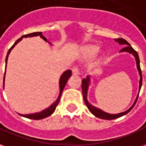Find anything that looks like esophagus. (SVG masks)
Listing matches in <instances>:
<instances>
[{
  "label": "esophagus",
  "instance_id": "obj_1",
  "mask_svg": "<svg viewBox=\"0 0 146 146\" xmlns=\"http://www.w3.org/2000/svg\"><path fill=\"white\" fill-rule=\"evenodd\" d=\"M72 74H74V75H78V74H80L79 70H78V68L77 67H74V68H72Z\"/></svg>",
  "mask_w": 146,
  "mask_h": 146
}]
</instances>
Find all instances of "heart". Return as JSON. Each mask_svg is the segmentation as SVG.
<instances>
[{
    "label": "heart",
    "mask_w": 146,
    "mask_h": 146,
    "mask_svg": "<svg viewBox=\"0 0 146 146\" xmlns=\"http://www.w3.org/2000/svg\"><path fill=\"white\" fill-rule=\"evenodd\" d=\"M98 50H99V48H98L97 46H91L89 49V53L92 54V55H95V54H97Z\"/></svg>",
    "instance_id": "heart-1"
}]
</instances>
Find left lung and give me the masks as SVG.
Masks as SVG:
<instances>
[{"mask_svg":"<svg viewBox=\"0 0 146 146\" xmlns=\"http://www.w3.org/2000/svg\"><path fill=\"white\" fill-rule=\"evenodd\" d=\"M116 42H117L120 45H124V48L121 50L120 52H127V53H129V54H131L135 58L136 61V65H137V69L139 71V76H140V80H139V92H140V89H141V83H142V76H141V68H140V60H139V54L136 52L134 49L131 47V46L130 45L129 43L125 40V39H122V38H119V39H114ZM90 82H91V78H90V75H87L86 78H83L82 79V94H83V99L84 101H85V104L88 107V109L90 112L92 113V114L94 116H96V117L100 118V119H104V120H113V119H116V118L121 117L122 116L127 114V113L131 111V110L132 109L134 106L135 105L136 102H137V100H138V97H139V94L136 97L135 100L134 102V104L131 107H130L129 109L127 110L126 111L124 112L120 113H116V114H110V113H108L105 112L102 110L99 109L97 107L92 106V104H90L88 100H87V95H88V90H89V85H90Z\"/></svg>","mask_w":146,"mask_h":146,"instance_id":"8db88e82","label":"left lung"}]
</instances>
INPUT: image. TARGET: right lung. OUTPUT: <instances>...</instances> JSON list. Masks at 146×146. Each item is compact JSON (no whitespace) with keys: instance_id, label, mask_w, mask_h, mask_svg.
I'll return each mask as SVG.
<instances>
[{"instance_id":"right-lung-1","label":"right lung","mask_w":146,"mask_h":146,"mask_svg":"<svg viewBox=\"0 0 146 146\" xmlns=\"http://www.w3.org/2000/svg\"><path fill=\"white\" fill-rule=\"evenodd\" d=\"M33 36H39L40 38H42L44 41H46V42H48V41H47V39H46V38H45V37L42 36L41 32H36V33H33L28 34V35H24V36H22L21 38H19L16 42L14 43V45L12 46L10 49H9V50H8V52H7V56H6V59H5V64H6V65H5V70H6V68H7V58H8L9 54L11 53V50L15 47V46L16 45L18 42H20V41L22 39V38H27V37H33ZM48 43L49 44H50V45H52V44H51V42H48ZM71 75H72V71H71V70H67V71H65V72H64V73L60 75V80H59V89H60L59 96H58V98L56 100V101L51 104L50 107H47L46 109L43 110H42V111H40V112L34 113H29V114H20V113H19V115L22 116V117H24L29 118V119H33V120H40V119H43V118L47 117H49V116H50L51 114L55 111V109H56V107H57V104H58L59 101H60V96H61V93H62L63 92V89H64V86H65L67 82H68V78L71 77ZM5 76H4V86H5Z\"/></svg>"}]
</instances>
